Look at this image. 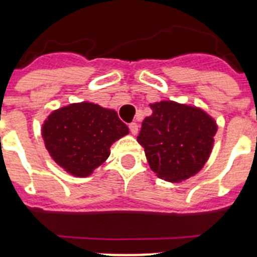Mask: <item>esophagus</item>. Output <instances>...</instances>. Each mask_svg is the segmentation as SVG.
I'll return each instance as SVG.
<instances>
[{
	"label": "esophagus",
	"mask_w": 257,
	"mask_h": 257,
	"mask_svg": "<svg viewBox=\"0 0 257 257\" xmlns=\"http://www.w3.org/2000/svg\"><path fill=\"white\" fill-rule=\"evenodd\" d=\"M128 128H130V131L133 135H136V134H138V130H139V126H138V123L133 122V123L128 124Z\"/></svg>",
	"instance_id": "34e87169"
}]
</instances>
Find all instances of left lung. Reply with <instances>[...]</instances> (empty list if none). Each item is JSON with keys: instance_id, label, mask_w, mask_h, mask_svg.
<instances>
[{"instance_id": "obj_1", "label": "left lung", "mask_w": 257, "mask_h": 257, "mask_svg": "<svg viewBox=\"0 0 257 257\" xmlns=\"http://www.w3.org/2000/svg\"><path fill=\"white\" fill-rule=\"evenodd\" d=\"M151 108L138 136L151 169L171 183L194 176L212 151L216 122L205 110L176 101H158Z\"/></svg>"}]
</instances>
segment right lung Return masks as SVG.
Returning a JSON list of instances; mask_svg holds the SVG:
<instances>
[{
    "label": "right lung",
    "instance_id": "right-lung-1",
    "mask_svg": "<svg viewBox=\"0 0 257 257\" xmlns=\"http://www.w3.org/2000/svg\"><path fill=\"white\" fill-rule=\"evenodd\" d=\"M128 134L113 109L94 103H74L51 113L42 124L50 156L68 174L85 178L105 162L109 148Z\"/></svg>",
    "mask_w": 257,
    "mask_h": 257
}]
</instances>
